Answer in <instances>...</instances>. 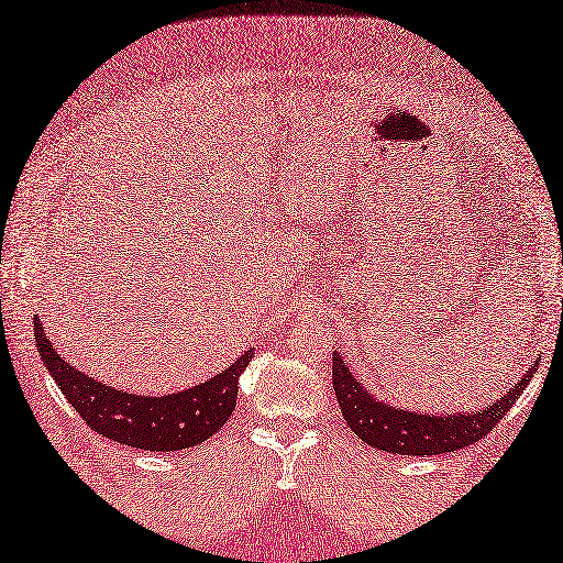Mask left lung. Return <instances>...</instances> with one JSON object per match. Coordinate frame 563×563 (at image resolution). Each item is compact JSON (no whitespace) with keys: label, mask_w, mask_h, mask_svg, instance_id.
<instances>
[{"label":"left lung","mask_w":563,"mask_h":563,"mask_svg":"<svg viewBox=\"0 0 563 563\" xmlns=\"http://www.w3.org/2000/svg\"><path fill=\"white\" fill-rule=\"evenodd\" d=\"M537 366L539 361L531 363L525 378L492 406L472 412H450V416L448 412L442 416L410 412L378 400L361 386V380L353 376L339 353L333 356V390H336L339 408L349 428L366 445L393 452V455H448L452 450H462L485 438L515 406L521 390L534 378Z\"/></svg>","instance_id":"1"}]
</instances>
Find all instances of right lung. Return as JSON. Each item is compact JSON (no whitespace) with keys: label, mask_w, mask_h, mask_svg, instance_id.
<instances>
[{"label":"right lung","mask_w":563,"mask_h":563,"mask_svg":"<svg viewBox=\"0 0 563 563\" xmlns=\"http://www.w3.org/2000/svg\"><path fill=\"white\" fill-rule=\"evenodd\" d=\"M36 349L66 400L86 426L121 445L151 452H175L200 445L220 430L236 408L242 371L250 366L252 349L214 378L170 396H135L88 378L62 361L38 319H34Z\"/></svg>","instance_id":"right-lung-1"}]
</instances>
